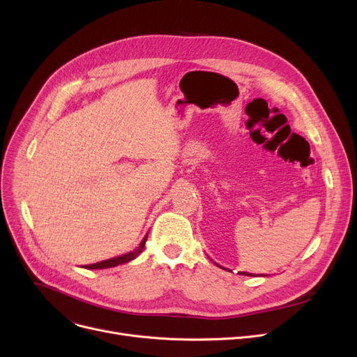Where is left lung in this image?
Instances as JSON below:
<instances>
[{
  "label": "left lung",
  "instance_id": "left-lung-1",
  "mask_svg": "<svg viewBox=\"0 0 357 357\" xmlns=\"http://www.w3.org/2000/svg\"><path fill=\"white\" fill-rule=\"evenodd\" d=\"M240 275H250V273H248V272H240Z\"/></svg>",
  "mask_w": 357,
  "mask_h": 357
}]
</instances>
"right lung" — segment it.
I'll return each instance as SVG.
<instances>
[{"label":"right lung","instance_id":"right-lung-1","mask_svg":"<svg viewBox=\"0 0 357 357\" xmlns=\"http://www.w3.org/2000/svg\"><path fill=\"white\" fill-rule=\"evenodd\" d=\"M146 240H147V234H146V236H144V238L142 240V243L139 245V248H137V249H135L133 252L126 253V255H121V256H117V257H111V259H107V260H102V261H98V264L86 265L85 268H86V269H107V268H114V266H119V265L127 264V261L136 259V257L142 253V250H143V248H144V245H146Z\"/></svg>","mask_w":357,"mask_h":357}]
</instances>
